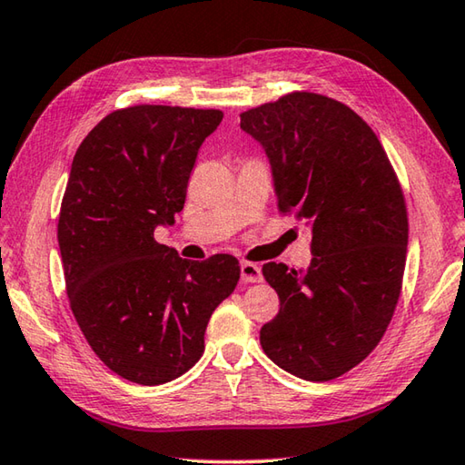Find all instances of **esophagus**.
Segmentation results:
<instances>
[{"mask_svg": "<svg viewBox=\"0 0 465 465\" xmlns=\"http://www.w3.org/2000/svg\"><path fill=\"white\" fill-rule=\"evenodd\" d=\"M241 279L247 283H259L262 279L261 273V267L257 262H249V261H242L241 262Z\"/></svg>", "mask_w": 465, "mask_h": 465, "instance_id": "1", "label": "esophagus"}]
</instances>
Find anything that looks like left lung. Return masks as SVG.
Here are the masks:
<instances>
[{"label": "left lung", "instance_id": "1", "mask_svg": "<svg viewBox=\"0 0 465 465\" xmlns=\"http://www.w3.org/2000/svg\"><path fill=\"white\" fill-rule=\"evenodd\" d=\"M265 150L277 204L312 229L305 271L262 265L279 313L261 346L303 381H331L379 344L395 313L407 259V206L379 137L344 103L289 93L241 113Z\"/></svg>", "mask_w": 465, "mask_h": 465}]
</instances>
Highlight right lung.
I'll return each mask as SVG.
<instances>
[{
	"mask_svg": "<svg viewBox=\"0 0 465 465\" xmlns=\"http://www.w3.org/2000/svg\"><path fill=\"white\" fill-rule=\"evenodd\" d=\"M221 121L216 109L135 104L109 113L74 153L58 218L70 310L93 352L131 382L190 371L241 277L232 255L186 261L153 239L183 208L200 145Z\"/></svg>",
	"mask_w": 465,
	"mask_h": 465,
	"instance_id": "right-lung-1",
	"label": "right lung"
}]
</instances>
